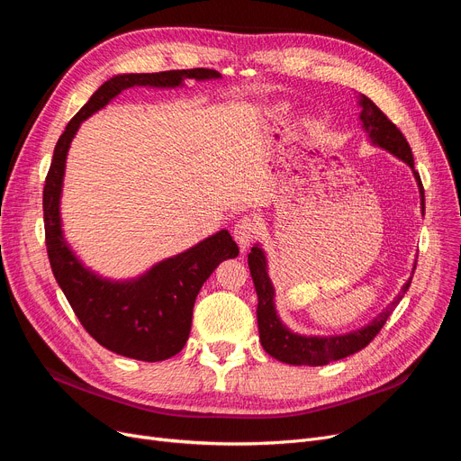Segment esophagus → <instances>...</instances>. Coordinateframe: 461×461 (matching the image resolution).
I'll return each mask as SVG.
<instances>
[{
  "label": "esophagus",
  "instance_id": "esophagus-1",
  "mask_svg": "<svg viewBox=\"0 0 461 461\" xmlns=\"http://www.w3.org/2000/svg\"><path fill=\"white\" fill-rule=\"evenodd\" d=\"M258 235H259V222L252 216H243L240 221H237L233 228V237L237 240L239 249L243 252L250 247V243Z\"/></svg>",
  "mask_w": 461,
  "mask_h": 461
}]
</instances>
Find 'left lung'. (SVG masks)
Here are the masks:
<instances>
[{"instance_id": "1", "label": "left lung", "mask_w": 461, "mask_h": 461, "mask_svg": "<svg viewBox=\"0 0 461 461\" xmlns=\"http://www.w3.org/2000/svg\"><path fill=\"white\" fill-rule=\"evenodd\" d=\"M360 104V121L362 127L368 132L370 140L379 145V148L393 153L394 157L402 158L413 169L415 179L419 183L420 190V202L424 211V186L420 181V176L415 169L413 153H411L409 143L402 131L393 123V121L386 117L374 101H370L366 95H360L358 99ZM249 267L254 280V287L258 294V329H259V342L263 349L267 351L271 357H275L285 365L294 366H323L329 365L332 360L346 358L360 349H365L374 338L379 334L386 320L391 318L393 310L402 301L403 294L411 285V276L405 285L402 287L400 295L386 306L379 316L370 321L366 327L358 330L340 334V336H301L289 330L280 318L276 316L275 310V289L267 275V259L259 247H252L249 254ZM417 267V265H415ZM415 273V269H413Z\"/></svg>"}]
</instances>
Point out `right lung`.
I'll list each match as a JSON object with an SVG mask.
<instances>
[{
	"mask_svg": "<svg viewBox=\"0 0 461 461\" xmlns=\"http://www.w3.org/2000/svg\"><path fill=\"white\" fill-rule=\"evenodd\" d=\"M221 78L212 68H183L119 75L93 93L59 136L42 190L46 252L52 273L84 329L103 348L136 360L158 362L177 355L190 334L192 308L216 265L235 258L239 247L228 230L196 247L157 263L136 280L112 282L96 276L70 252L61 231L59 198L70 141L84 119L104 108L113 96L134 86L177 87L183 80Z\"/></svg>",
	"mask_w": 461,
	"mask_h": 461,
	"instance_id": "right-lung-1",
	"label": "right lung"
}]
</instances>
